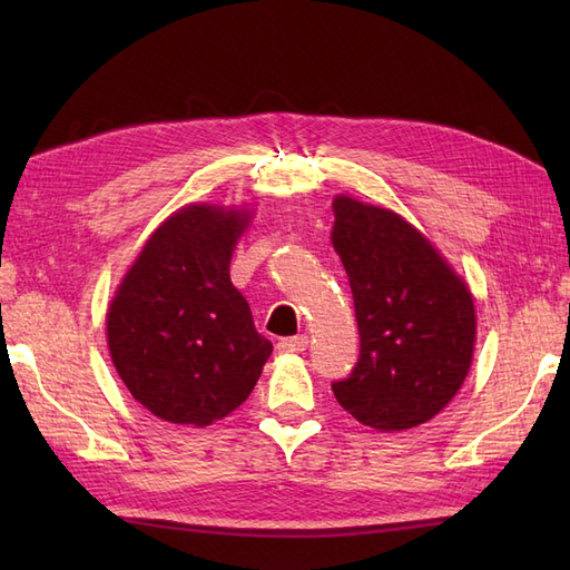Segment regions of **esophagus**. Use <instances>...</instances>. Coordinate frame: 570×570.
<instances>
[{
  "mask_svg": "<svg viewBox=\"0 0 570 570\" xmlns=\"http://www.w3.org/2000/svg\"><path fill=\"white\" fill-rule=\"evenodd\" d=\"M308 347V337L306 335H295V337H283L278 342V350L283 354H302Z\"/></svg>",
  "mask_w": 570,
  "mask_h": 570,
  "instance_id": "1",
  "label": "esophagus"
}]
</instances>
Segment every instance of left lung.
<instances>
[{
    "instance_id": "1",
    "label": "left lung",
    "mask_w": 570,
    "mask_h": 570,
    "mask_svg": "<svg viewBox=\"0 0 570 570\" xmlns=\"http://www.w3.org/2000/svg\"><path fill=\"white\" fill-rule=\"evenodd\" d=\"M333 212V247L350 275L361 342L352 373L333 383L335 400L377 430L421 425L469 373L471 292L402 216L352 197H337Z\"/></svg>"
}]
</instances>
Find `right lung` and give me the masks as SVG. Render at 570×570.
Here are the masks:
<instances>
[{"instance_id":"add662e5","label":"right lung","mask_w":570,"mask_h":570,"mask_svg":"<svg viewBox=\"0 0 570 570\" xmlns=\"http://www.w3.org/2000/svg\"><path fill=\"white\" fill-rule=\"evenodd\" d=\"M245 214L187 206L166 218L118 287L109 352L130 394L168 423L209 425L254 390L271 356L230 283Z\"/></svg>"}]
</instances>
